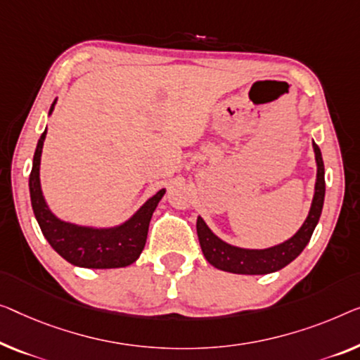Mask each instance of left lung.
Instances as JSON below:
<instances>
[{"label":"left lung","instance_id":"8db88e82","mask_svg":"<svg viewBox=\"0 0 360 360\" xmlns=\"http://www.w3.org/2000/svg\"><path fill=\"white\" fill-rule=\"evenodd\" d=\"M315 163H317V178H315L314 197L310 203L307 218L291 238L283 243L271 245L265 249H250L239 248V245L229 244L221 238H218L200 214L197 218V234L200 240V248L208 264L218 270L236 273V275H268V273L278 271L296 259L309 244L315 226H317L321 208L325 200V166L321 160V152L319 146L312 142Z\"/></svg>","mask_w":360,"mask_h":360}]
</instances>
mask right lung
<instances>
[{
	"label": "right lung",
	"instance_id": "obj_1",
	"mask_svg": "<svg viewBox=\"0 0 360 360\" xmlns=\"http://www.w3.org/2000/svg\"><path fill=\"white\" fill-rule=\"evenodd\" d=\"M56 101L58 98L53 101L48 116H51ZM45 139L46 129L37 143L29 178L32 208L45 239L64 260L76 266L105 270L134 264L146 248L150 219L166 189L148 197L131 217L115 226H87L66 221L51 210L41 191L40 163Z\"/></svg>",
	"mask_w": 360,
	"mask_h": 360
}]
</instances>
